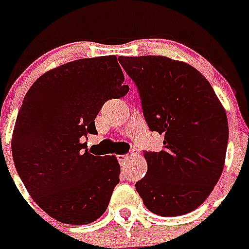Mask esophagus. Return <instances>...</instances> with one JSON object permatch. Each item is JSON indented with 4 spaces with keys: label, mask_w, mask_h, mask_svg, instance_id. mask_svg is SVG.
Returning <instances> with one entry per match:
<instances>
[{
    "label": "esophagus",
    "mask_w": 249,
    "mask_h": 249,
    "mask_svg": "<svg viewBox=\"0 0 249 249\" xmlns=\"http://www.w3.org/2000/svg\"><path fill=\"white\" fill-rule=\"evenodd\" d=\"M129 159H130V156L129 155H121V156H119V163L125 164Z\"/></svg>",
    "instance_id": "esophagus-1"
}]
</instances>
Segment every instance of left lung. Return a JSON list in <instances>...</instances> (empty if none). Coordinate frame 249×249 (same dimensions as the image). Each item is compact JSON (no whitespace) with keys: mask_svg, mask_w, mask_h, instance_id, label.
I'll use <instances>...</instances> for the list:
<instances>
[{"mask_svg":"<svg viewBox=\"0 0 249 249\" xmlns=\"http://www.w3.org/2000/svg\"><path fill=\"white\" fill-rule=\"evenodd\" d=\"M140 93L144 120L164 136L163 150L143 151L147 173L136 183L144 207L174 217L196 209L224 169L229 126L208 80L166 56H120Z\"/></svg>","mask_w":249,"mask_h":249,"instance_id":"left-lung-1","label":"left lung"}]
</instances>
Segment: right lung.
I'll return each instance as SVG.
<instances>
[{"label": "right lung", "instance_id": "obj_1", "mask_svg": "<svg viewBox=\"0 0 249 249\" xmlns=\"http://www.w3.org/2000/svg\"><path fill=\"white\" fill-rule=\"evenodd\" d=\"M129 91L116 56L79 59L36 80L18 113L11 141L19 177L41 209L70 225L94 222L105 213L120 165L95 156L84 142L97 134L106 102Z\"/></svg>", "mask_w": 249, "mask_h": 249}]
</instances>
